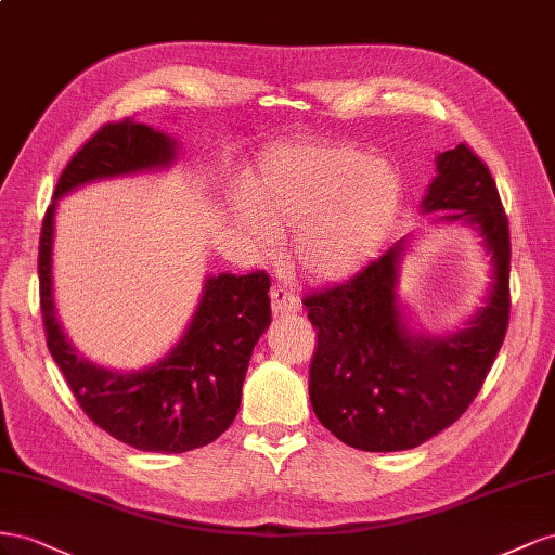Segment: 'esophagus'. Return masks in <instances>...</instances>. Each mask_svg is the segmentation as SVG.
<instances>
[{"label": "esophagus", "mask_w": 555, "mask_h": 555, "mask_svg": "<svg viewBox=\"0 0 555 555\" xmlns=\"http://www.w3.org/2000/svg\"><path fill=\"white\" fill-rule=\"evenodd\" d=\"M269 297H272V311L279 315V313H295L299 311V299L283 286H274L272 293H269Z\"/></svg>", "instance_id": "34e87169"}]
</instances>
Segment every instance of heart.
I'll use <instances>...</instances> for the list:
<instances>
[{
	"label": "heart",
	"mask_w": 555,
	"mask_h": 555,
	"mask_svg": "<svg viewBox=\"0 0 555 555\" xmlns=\"http://www.w3.org/2000/svg\"><path fill=\"white\" fill-rule=\"evenodd\" d=\"M398 207L400 179L388 165L356 149L295 144L260 157L240 223L260 248L276 244V228H295V264L335 281L376 256Z\"/></svg>",
	"instance_id": "heart-1"
}]
</instances>
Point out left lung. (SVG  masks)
<instances>
[{
    "mask_svg": "<svg viewBox=\"0 0 555 555\" xmlns=\"http://www.w3.org/2000/svg\"><path fill=\"white\" fill-rule=\"evenodd\" d=\"M421 211L483 236L493 262L486 307L453 335L411 332L398 302L406 240L346 283L302 302L319 337L309 370L313 414L360 451L414 449L461 418L481 390L509 325V223L498 185L467 144L437 155Z\"/></svg>",
    "mask_w": 555,
    "mask_h": 555,
    "instance_id": "8db88e82",
    "label": "left lung"
}]
</instances>
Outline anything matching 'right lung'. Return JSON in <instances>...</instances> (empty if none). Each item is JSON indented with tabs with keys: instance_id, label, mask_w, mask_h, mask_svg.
<instances>
[{
	"instance_id": "right-lung-1",
	"label": "right lung",
	"mask_w": 555,
	"mask_h": 555,
	"mask_svg": "<svg viewBox=\"0 0 555 555\" xmlns=\"http://www.w3.org/2000/svg\"><path fill=\"white\" fill-rule=\"evenodd\" d=\"M177 141L144 122H106L60 173L39 240V295L46 341L76 402L111 437L139 451L185 453L211 444L232 425L253 346L272 323L269 276H207L181 341L139 372H114L78 356L62 330L53 299V232L62 195L78 185L165 169Z\"/></svg>"
}]
</instances>
